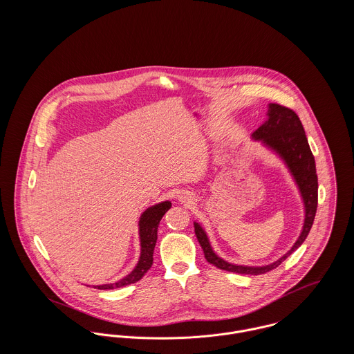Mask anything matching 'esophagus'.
<instances>
[{
	"instance_id": "34e87169",
	"label": "esophagus",
	"mask_w": 354,
	"mask_h": 354,
	"mask_svg": "<svg viewBox=\"0 0 354 354\" xmlns=\"http://www.w3.org/2000/svg\"><path fill=\"white\" fill-rule=\"evenodd\" d=\"M178 198H180V201L184 203H189L192 199H191V196H188V194H181V195H178Z\"/></svg>"
}]
</instances>
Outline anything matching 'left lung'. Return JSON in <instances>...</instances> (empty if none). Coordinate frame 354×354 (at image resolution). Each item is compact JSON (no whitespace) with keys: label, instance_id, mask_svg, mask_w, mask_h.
<instances>
[{"label":"left lung","instance_id":"left-lung-1","mask_svg":"<svg viewBox=\"0 0 354 354\" xmlns=\"http://www.w3.org/2000/svg\"><path fill=\"white\" fill-rule=\"evenodd\" d=\"M252 139L260 142L264 147L270 149L271 151L275 152L283 160V163L289 169L300 191L305 215H304L301 233L297 241L295 243V245L282 257L266 266L233 264L223 260L222 257H219L216 253L214 252L209 244L208 236L201 226V223L194 222V225H195V234L202 247L204 257L207 259L208 263L214 264L221 270L230 271V272L245 274V275H260L277 268L286 257H289L305 241L312 227L316 208H317V174H316L315 158L309 149L303 124L299 115L292 109L281 106L278 103H270L268 111H267V120L253 132Z\"/></svg>","mask_w":354,"mask_h":354}]
</instances>
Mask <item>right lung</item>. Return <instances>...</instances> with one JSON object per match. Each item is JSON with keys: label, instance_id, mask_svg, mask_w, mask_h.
Wrapping results in <instances>:
<instances>
[{"label": "right lung", "instance_id": "obj_1", "mask_svg": "<svg viewBox=\"0 0 354 354\" xmlns=\"http://www.w3.org/2000/svg\"><path fill=\"white\" fill-rule=\"evenodd\" d=\"M171 207V203L169 201L166 202L158 203L149 207L139 219V237H140V257L136 264V267L122 279L114 282V283H104V285H97L94 288L106 290V289H117L122 288L131 283H135L143 278V275L151 268L152 254H153V248L156 244V233H158V225L165 215V212Z\"/></svg>", "mask_w": 354, "mask_h": 354}]
</instances>
